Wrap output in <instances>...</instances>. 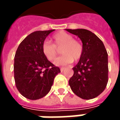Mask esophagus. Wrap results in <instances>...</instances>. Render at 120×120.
<instances>
[{"label":"esophagus","instance_id":"esophagus-1","mask_svg":"<svg viewBox=\"0 0 120 120\" xmlns=\"http://www.w3.org/2000/svg\"><path fill=\"white\" fill-rule=\"evenodd\" d=\"M64 70V67H61V68H60V71H61L62 72Z\"/></svg>","mask_w":120,"mask_h":120}]
</instances>
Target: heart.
I'll list each match as a JSON object with an SVG mask.
<instances>
[{
    "instance_id": "obj_1",
    "label": "heart",
    "mask_w": 120,
    "mask_h": 120,
    "mask_svg": "<svg viewBox=\"0 0 120 120\" xmlns=\"http://www.w3.org/2000/svg\"><path fill=\"white\" fill-rule=\"evenodd\" d=\"M51 44L49 41H44L41 44V52L44 57L49 61H53L58 56V49H60L62 54L55 61V64L64 66L73 62L79 60L82 56L83 47L77 40L73 39V36L65 33L60 32L52 37Z\"/></svg>"
}]
</instances>
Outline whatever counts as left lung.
<instances>
[{
  "instance_id": "1",
  "label": "left lung",
  "mask_w": 120,
  "mask_h": 120,
  "mask_svg": "<svg viewBox=\"0 0 120 120\" xmlns=\"http://www.w3.org/2000/svg\"><path fill=\"white\" fill-rule=\"evenodd\" d=\"M79 37L83 51L69 84L73 92L83 99L97 97L105 90L108 81V53L102 41L85 29H67Z\"/></svg>"
}]
</instances>
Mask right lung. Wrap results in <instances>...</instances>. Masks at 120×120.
I'll list each match as a JSON object with an SVG mask.
<instances>
[{
	"label": "right lung",
	"mask_w": 120,
	"mask_h": 120,
	"mask_svg": "<svg viewBox=\"0 0 120 120\" xmlns=\"http://www.w3.org/2000/svg\"><path fill=\"white\" fill-rule=\"evenodd\" d=\"M54 30L35 31L19 44L14 56L15 85L26 98L37 100L46 96L53 85L60 68L47 60L41 52V44Z\"/></svg>",
	"instance_id": "1"
}]
</instances>
